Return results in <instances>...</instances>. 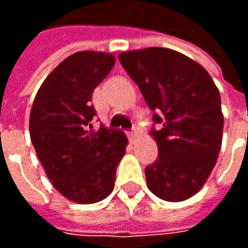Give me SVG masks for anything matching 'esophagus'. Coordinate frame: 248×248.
<instances>
[{"instance_id": "1", "label": "esophagus", "mask_w": 248, "mask_h": 248, "mask_svg": "<svg viewBox=\"0 0 248 248\" xmlns=\"http://www.w3.org/2000/svg\"><path fill=\"white\" fill-rule=\"evenodd\" d=\"M127 137H129V140L133 143L135 140V138H137V133H135V130H133V131H127Z\"/></svg>"}]
</instances>
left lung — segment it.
<instances>
[{"mask_svg":"<svg viewBox=\"0 0 248 248\" xmlns=\"http://www.w3.org/2000/svg\"><path fill=\"white\" fill-rule=\"evenodd\" d=\"M118 58L159 124L150 131L159 153L145 169L147 187L167 202L186 201L206 183L220 151L218 87L203 66L171 49L124 51Z\"/></svg>","mask_w":248,"mask_h":248,"instance_id":"1","label":"left lung"}]
</instances>
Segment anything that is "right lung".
Here are the masks:
<instances>
[{
  "mask_svg": "<svg viewBox=\"0 0 248 248\" xmlns=\"http://www.w3.org/2000/svg\"><path fill=\"white\" fill-rule=\"evenodd\" d=\"M115 57L78 51L57 66L30 111V140L53 186L69 201L90 204L108 197L127 146L121 130L101 126L92 105L94 89L108 77Z\"/></svg>",
  "mask_w": 248,
  "mask_h": 248,
  "instance_id": "right-lung-1",
  "label": "right lung"
}]
</instances>
